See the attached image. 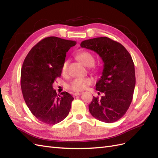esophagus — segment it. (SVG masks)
<instances>
[{"label":"esophagus","instance_id":"34e87169","mask_svg":"<svg viewBox=\"0 0 158 158\" xmlns=\"http://www.w3.org/2000/svg\"><path fill=\"white\" fill-rule=\"evenodd\" d=\"M73 96H79V95H81V92H75V93H73Z\"/></svg>","mask_w":158,"mask_h":158}]
</instances>
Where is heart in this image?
Here are the masks:
<instances>
[{
	"label": "heart",
	"instance_id": "b5f03b06",
	"mask_svg": "<svg viewBox=\"0 0 158 158\" xmlns=\"http://www.w3.org/2000/svg\"><path fill=\"white\" fill-rule=\"evenodd\" d=\"M77 58L83 64L88 67H91L94 64L95 60L92 54L88 52H81L79 53ZM68 64L69 62L65 61L63 63L62 67V73L64 76L68 74ZM92 83V79L89 77L86 78H76L73 79L70 84V88L73 91H81L85 89L87 87Z\"/></svg>",
	"mask_w": 158,
	"mask_h": 158
}]
</instances>
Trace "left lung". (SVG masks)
Instances as JSON below:
<instances>
[{
  "instance_id": "8db88e82",
  "label": "left lung",
  "mask_w": 158,
  "mask_h": 158,
  "mask_svg": "<svg viewBox=\"0 0 158 158\" xmlns=\"http://www.w3.org/2000/svg\"><path fill=\"white\" fill-rule=\"evenodd\" d=\"M80 45L98 53L104 62L96 84L104 96L93 97L89 112L101 122H115L125 115L132 100L136 77L132 57L122 44L106 36L85 40Z\"/></svg>"
}]
</instances>
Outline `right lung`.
I'll return each instance as SVG.
<instances>
[{
	"instance_id": "1",
	"label": "right lung",
	"mask_w": 158,
	"mask_h": 158,
	"mask_svg": "<svg viewBox=\"0 0 158 158\" xmlns=\"http://www.w3.org/2000/svg\"><path fill=\"white\" fill-rule=\"evenodd\" d=\"M76 41L49 36L29 52L21 70V88L26 105L37 119L58 123L69 115L74 98L66 92L57 96L53 83L61 76L66 52Z\"/></svg>"
}]
</instances>
